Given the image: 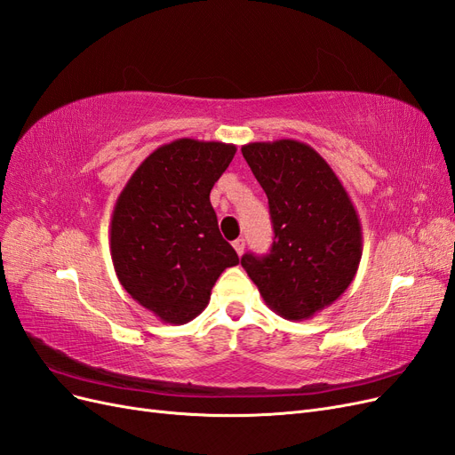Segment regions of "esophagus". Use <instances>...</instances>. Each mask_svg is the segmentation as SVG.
Returning <instances> with one entry per match:
<instances>
[{
	"mask_svg": "<svg viewBox=\"0 0 455 455\" xmlns=\"http://www.w3.org/2000/svg\"><path fill=\"white\" fill-rule=\"evenodd\" d=\"M233 249H235V251H237V254L241 256V254L244 252V239H243V237H239V239L233 241Z\"/></svg>",
	"mask_w": 455,
	"mask_h": 455,
	"instance_id": "obj_1",
	"label": "esophagus"
}]
</instances>
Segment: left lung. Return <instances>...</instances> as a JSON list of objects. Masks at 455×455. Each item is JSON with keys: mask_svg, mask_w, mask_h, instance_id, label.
I'll use <instances>...</instances> for the list:
<instances>
[{"mask_svg": "<svg viewBox=\"0 0 455 455\" xmlns=\"http://www.w3.org/2000/svg\"><path fill=\"white\" fill-rule=\"evenodd\" d=\"M269 201L275 239L264 258L241 266L266 306L288 321L311 319L353 283L363 256V229L351 197L332 167L298 140L241 148Z\"/></svg>", "mask_w": 455, "mask_h": 455, "instance_id": "8db88e82", "label": "left lung"}]
</instances>
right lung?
<instances>
[{
	"instance_id": "right-lung-1",
	"label": "right lung",
	"mask_w": 455,
	"mask_h": 455,
	"mask_svg": "<svg viewBox=\"0 0 455 455\" xmlns=\"http://www.w3.org/2000/svg\"><path fill=\"white\" fill-rule=\"evenodd\" d=\"M235 151L194 139L159 146L116 201L109 252L117 279L163 323L196 319L220 275L239 264L211 204V189Z\"/></svg>"
}]
</instances>
